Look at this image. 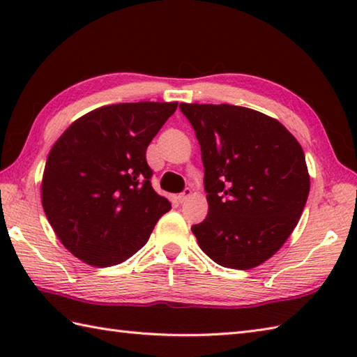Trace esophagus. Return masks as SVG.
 Returning <instances> with one entry per match:
<instances>
[{"mask_svg":"<svg viewBox=\"0 0 357 357\" xmlns=\"http://www.w3.org/2000/svg\"><path fill=\"white\" fill-rule=\"evenodd\" d=\"M190 196H192V188H185V190L178 196V201H179L181 204H183V202H185L188 198H190Z\"/></svg>","mask_w":357,"mask_h":357,"instance_id":"34e87169","label":"esophagus"}]
</instances>
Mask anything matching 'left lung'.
Returning a JSON list of instances; mask_svg holds the SVG:
<instances>
[{"label":"left lung","mask_w":357,"mask_h":357,"mask_svg":"<svg viewBox=\"0 0 357 357\" xmlns=\"http://www.w3.org/2000/svg\"><path fill=\"white\" fill-rule=\"evenodd\" d=\"M199 141L208 215L192 231L227 268L250 270L285 244L310 192L305 155L278 119L230 104H179Z\"/></svg>","instance_id":"obj_1"}]
</instances>
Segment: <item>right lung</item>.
Instances as JSON below:
<instances>
[{"mask_svg": "<svg viewBox=\"0 0 357 357\" xmlns=\"http://www.w3.org/2000/svg\"><path fill=\"white\" fill-rule=\"evenodd\" d=\"M178 102H126L78 118L53 144L41 201L53 231L93 267L124 262L172 208L150 184L146 151Z\"/></svg>", "mask_w": 357, "mask_h": 357, "instance_id": "obj_1", "label": "right lung"}]
</instances>
